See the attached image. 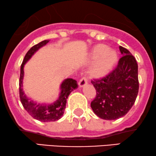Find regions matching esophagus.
Here are the masks:
<instances>
[{"mask_svg":"<svg viewBox=\"0 0 156 156\" xmlns=\"http://www.w3.org/2000/svg\"><path fill=\"white\" fill-rule=\"evenodd\" d=\"M87 77H85V76H83V77L81 78V80H80V82H79V85H80V87H82L85 86L87 84Z\"/></svg>","mask_w":156,"mask_h":156,"instance_id":"34e87169","label":"esophagus"}]
</instances>
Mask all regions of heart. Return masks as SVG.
<instances>
[{
    "label": "heart",
    "instance_id": "heart-1",
    "mask_svg": "<svg viewBox=\"0 0 156 156\" xmlns=\"http://www.w3.org/2000/svg\"><path fill=\"white\" fill-rule=\"evenodd\" d=\"M90 58L92 62H97L92 69L93 74L102 76L112 69L118 62V56L115 50L110 49L107 45L99 44L92 48Z\"/></svg>",
    "mask_w": 156,
    "mask_h": 156
}]
</instances>
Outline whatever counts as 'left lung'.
<instances>
[{
    "instance_id": "obj_1",
    "label": "left lung",
    "mask_w": 156,
    "mask_h": 156,
    "mask_svg": "<svg viewBox=\"0 0 156 156\" xmlns=\"http://www.w3.org/2000/svg\"><path fill=\"white\" fill-rule=\"evenodd\" d=\"M119 48L122 56L118 66L104 77L91 81L97 92L91 108L94 114L104 120H117L126 115L138 93V68L135 58L127 48Z\"/></svg>"
}]
</instances>
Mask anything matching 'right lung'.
Segmentation results:
<instances>
[{
    "label": "right lung",
    "mask_w": 156,
    "mask_h": 156,
    "mask_svg": "<svg viewBox=\"0 0 156 156\" xmlns=\"http://www.w3.org/2000/svg\"><path fill=\"white\" fill-rule=\"evenodd\" d=\"M48 40L40 42L30 48L26 53L23 62L21 66V74L19 80V95L20 100L23 105V108L27 111L28 113L33 117L36 120L41 122H54L62 118L64 115V110L66 108V99L74 90L77 88L78 84L76 80L73 79L68 78L63 81L60 86V94L58 100L52 104H38L31 100V99L27 98L23 90V79L24 75L23 67L26 62L29 61L36 51H37L40 48L45 46Z\"/></svg>",
    "instance_id": "right-lung-1"
}]
</instances>
